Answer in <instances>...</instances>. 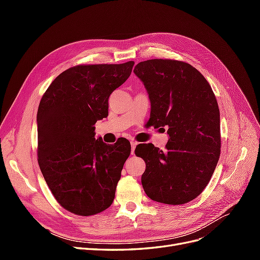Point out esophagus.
Masks as SVG:
<instances>
[{"label":"esophagus","mask_w":260,"mask_h":260,"mask_svg":"<svg viewBox=\"0 0 260 260\" xmlns=\"http://www.w3.org/2000/svg\"><path fill=\"white\" fill-rule=\"evenodd\" d=\"M138 145V143L136 142V141H131V154L133 155V153H135V149H136V146Z\"/></svg>","instance_id":"obj_1"}]
</instances>
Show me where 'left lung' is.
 <instances>
[{
    "label": "left lung",
    "mask_w": 260,
    "mask_h": 260,
    "mask_svg": "<svg viewBox=\"0 0 260 260\" xmlns=\"http://www.w3.org/2000/svg\"><path fill=\"white\" fill-rule=\"evenodd\" d=\"M133 73L151 102L147 125L167 129L166 149L139 144L146 164L141 177L149 199L181 205L203 192L220 156V113L214 92L198 69L184 61L148 59Z\"/></svg>",
    "instance_id": "left-lung-1"
}]
</instances>
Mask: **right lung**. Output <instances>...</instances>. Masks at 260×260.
<instances>
[{"instance_id": "right-lung-1", "label": "right lung", "mask_w": 260, "mask_h": 260, "mask_svg": "<svg viewBox=\"0 0 260 260\" xmlns=\"http://www.w3.org/2000/svg\"><path fill=\"white\" fill-rule=\"evenodd\" d=\"M135 61L79 65L55 78L39 104L38 162L60 206L92 216L113 204L131 145L95 139L98 120L108 116V98L131 75Z\"/></svg>"}]
</instances>
